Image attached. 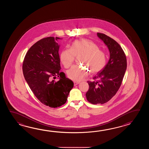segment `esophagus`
I'll return each instance as SVG.
<instances>
[{"label": "esophagus", "mask_w": 149, "mask_h": 149, "mask_svg": "<svg viewBox=\"0 0 149 149\" xmlns=\"http://www.w3.org/2000/svg\"><path fill=\"white\" fill-rule=\"evenodd\" d=\"M79 84V82H77V81H74V85L76 86L78 85Z\"/></svg>", "instance_id": "34e87169"}]
</instances>
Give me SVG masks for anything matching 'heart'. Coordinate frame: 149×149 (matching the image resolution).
Listing matches in <instances>:
<instances>
[{"instance_id": "1", "label": "heart", "mask_w": 149, "mask_h": 149, "mask_svg": "<svg viewBox=\"0 0 149 149\" xmlns=\"http://www.w3.org/2000/svg\"><path fill=\"white\" fill-rule=\"evenodd\" d=\"M82 54L80 62L86 66L73 65L67 71L70 79L74 81H80L85 79L89 73H97L104 68L107 63V56L104 52L99 49L98 45L87 39H82L73 41L70 48L63 49L60 54L61 63L65 68L73 63L75 56ZM90 69L89 70L88 68Z\"/></svg>"}]
</instances>
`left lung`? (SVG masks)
Instances as JSON below:
<instances>
[{
  "label": "left lung",
  "instance_id": "obj_1",
  "mask_svg": "<svg viewBox=\"0 0 149 149\" xmlns=\"http://www.w3.org/2000/svg\"><path fill=\"white\" fill-rule=\"evenodd\" d=\"M97 35L108 47L110 58L100 72L94 77L95 80L87 81L89 89L86 96L93 104H104L116 95L127 69L126 57L120 45L105 34L97 33Z\"/></svg>",
  "mask_w": 149,
  "mask_h": 149
}]
</instances>
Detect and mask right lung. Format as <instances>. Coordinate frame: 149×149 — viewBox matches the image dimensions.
Returning a JSON list of instances; mask_svg holds the SVG:
<instances>
[{"label":"right lung","mask_w":149,"mask_h":149,"mask_svg":"<svg viewBox=\"0 0 149 149\" xmlns=\"http://www.w3.org/2000/svg\"><path fill=\"white\" fill-rule=\"evenodd\" d=\"M62 38L49 37L36 42L29 49L23 63L26 81L36 97L42 104L57 108L67 102L73 82L61 72L60 45ZM59 77L56 82L53 77Z\"/></svg>","instance_id":"obj_1"}]
</instances>
